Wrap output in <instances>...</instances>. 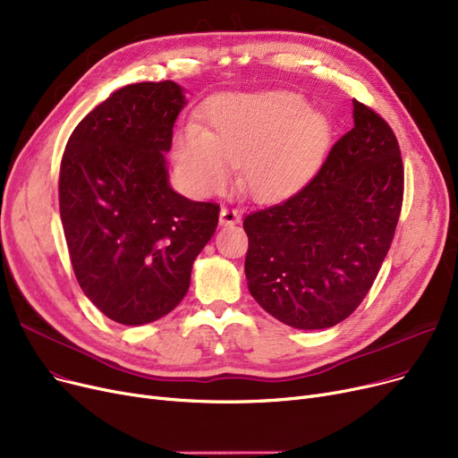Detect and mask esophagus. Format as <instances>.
<instances>
[{"mask_svg":"<svg viewBox=\"0 0 458 458\" xmlns=\"http://www.w3.org/2000/svg\"><path fill=\"white\" fill-rule=\"evenodd\" d=\"M240 221H242V215L237 213L233 208H228V206L221 208V225L223 226H233Z\"/></svg>","mask_w":458,"mask_h":458,"instance_id":"obj_1","label":"esophagus"}]
</instances>
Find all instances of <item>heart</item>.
<instances>
[{
  "instance_id": "obj_1",
  "label": "heart",
  "mask_w": 458,
  "mask_h": 458,
  "mask_svg": "<svg viewBox=\"0 0 458 458\" xmlns=\"http://www.w3.org/2000/svg\"><path fill=\"white\" fill-rule=\"evenodd\" d=\"M209 131L175 138L174 157L198 194L225 189L230 165L258 202H276L300 191L322 166L333 142L329 119L301 95L273 89L213 97Z\"/></svg>"
}]
</instances>
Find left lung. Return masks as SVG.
Instances as JSON below:
<instances>
[{"label": "left lung", "instance_id": "obj_1", "mask_svg": "<svg viewBox=\"0 0 458 458\" xmlns=\"http://www.w3.org/2000/svg\"><path fill=\"white\" fill-rule=\"evenodd\" d=\"M352 103L353 129L312 180L243 221L249 292L290 327L326 329L346 320L369 293L399 223V142L374 110Z\"/></svg>", "mask_w": 458, "mask_h": 458}]
</instances>
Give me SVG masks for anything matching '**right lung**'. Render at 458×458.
<instances>
[{
	"label": "right lung",
	"instance_id": "add662e5",
	"mask_svg": "<svg viewBox=\"0 0 458 458\" xmlns=\"http://www.w3.org/2000/svg\"><path fill=\"white\" fill-rule=\"evenodd\" d=\"M187 105L172 81L114 91L72 131L59 170V213L76 281L110 320L144 326L182 303L218 206L168 182L165 153Z\"/></svg>",
	"mask_w": 458,
	"mask_h": 458
}]
</instances>
